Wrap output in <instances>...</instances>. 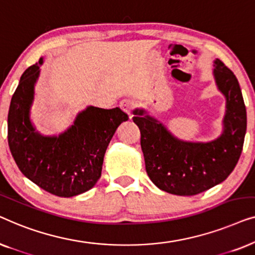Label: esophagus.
<instances>
[{
  "label": "esophagus",
  "mask_w": 255,
  "mask_h": 255,
  "mask_svg": "<svg viewBox=\"0 0 255 255\" xmlns=\"http://www.w3.org/2000/svg\"><path fill=\"white\" fill-rule=\"evenodd\" d=\"M120 107H121V109L125 111V113H127L128 115H131L132 110H133L134 107H135V103H134V101L131 100V99H124V100L121 101Z\"/></svg>",
  "instance_id": "obj_1"
}]
</instances>
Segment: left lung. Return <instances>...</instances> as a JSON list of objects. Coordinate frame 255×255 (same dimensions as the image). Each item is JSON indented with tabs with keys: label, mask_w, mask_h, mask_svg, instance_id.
<instances>
[{
	"label": "left lung",
	"mask_w": 255,
	"mask_h": 255,
	"mask_svg": "<svg viewBox=\"0 0 255 255\" xmlns=\"http://www.w3.org/2000/svg\"><path fill=\"white\" fill-rule=\"evenodd\" d=\"M214 75L226 97L224 131L210 142H187L173 137L144 110H134L132 120L140 130V145L147 175L169 194L193 196L228 177L238 162L245 139L246 108L238 80L223 64L215 61Z\"/></svg>",
	"instance_id": "1"
}]
</instances>
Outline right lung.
<instances>
[{
	"mask_svg": "<svg viewBox=\"0 0 255 255\" xmlns=\"http://www.w3.org/2000/svg\"><path fill=\"white\" fill-rule=\"evenodd\" d=\"M43 59L20 76L8 114V142L12 158L27 179L47 193L72 197L95 186L102 172L104 153L122 122L120 108L88 107L74 125L58 137H44L30 122L33 89Z\"/></svg>",
	"mask_w": 255,
	"mask_h": 255,
	"instance_id": "1",
	"label": "right lung"
}]
</instances>
